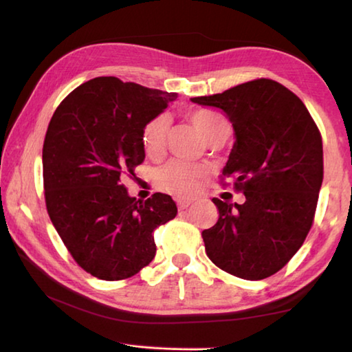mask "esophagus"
Returning <instances> with one entry per match:
<instances>
[{
    "label": "esophagus",
    "mask_w": 352,
    "mask_h": 352,
    "mask_svg": "<svg viewBox=\"0 0 352 352\" xmlns=\"http://www.w3.org/2000/svg\"><path fill=\"white\" fill-rule=\"evenodd\" d=\"M190 204H192V199H178L177 208L180 210H184V209H188Z\"/></svg>",
    "instance_id": "obj_1"
}]
</instances>
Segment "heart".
<instances>
[{"instance_id":"heart-1","label":"heart","mask_w":352,"mask_h":352,"mask_svg":"<svg viewBox=\"0 0 352 352\" xmlns=\"http://www.w3.org/2000/svg\"><path fill=\"white\" fill-rule=\"evenodd\" d=\"M190 120L209 143L227 140L232 134V125L226 117L213 109H195L190 113ZM169 131V117L158 114L143 128L142 142L149 157H158L164 149ZM208 169L199 164L172 160L158 170L157 184L162 190L175 197H190L197 194Z\"/></svg>"}]
</instances>
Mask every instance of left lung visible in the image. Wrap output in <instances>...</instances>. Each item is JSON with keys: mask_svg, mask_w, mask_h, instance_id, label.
I'll list each match as a JSON object with an SVG mask.
<instances>
[{"mask_svg": "<svg viewBox=\"0 0 352 352\" xmlns=\"http://www.w3.org/2000/svg\"><path fill=\"white\" fill-rule=\"evenodd\" d=\"M229 117L236 142L223 169L243 204L213 198L218 221L203 230L206 253L233 276L259 280L288 264L311 229L323 180L320 131L298 96L254 79L192 99Z\"/></svg>", "mask_w": 352, "mask_h": 352, "instance_id": "obj_1", "label": "left lung"}]
</instances>
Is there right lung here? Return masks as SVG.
Segmentation results:
<instances>
[{
	"label": "right lung",
	"mask_w": 352,
	"mask_h": 352,
	"mask_svg": "<svg viewBox=\"0 0 352 352\" xmlns=\"http://www.w3.org/2000/svg\"><path fill=\"white\" fill-rule=\"evenodd\" d=\"M177 96L102 76L73 89L48 123V217L73 259L94 278L122 280L139 273L155 256L153 232L177 215L169 195L157 192L140 201L122 184L144 160V125Z\"/></svg>",
	"instance_id": "right-lung-1"
}]
</instances>
